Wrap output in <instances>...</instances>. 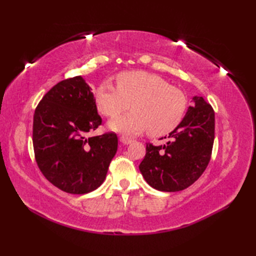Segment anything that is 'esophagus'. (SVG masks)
<instances>
[{
  "instance_id": "obj_1",
  "label": "esophagus",
  "mask_w": 256,
  "mask_h": 256,
  "mask_svg": "<svg viewBox=\"0 0 256 256\" xmlns=\"http://www.w3.org/2000/svg\"><path fill=\"white\" fill-rule=\"evenodd\" d=\"M120 142L123 143V144H125V145H128V144H131V143L133 142V140H132L131 138H128L121 136V138H120Z\"/></svg>"
}]
</instances>
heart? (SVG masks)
Listing matches in <instances>:
<instances>
[{"label":"heart","instance_id":"1","mask_svg":"<svg viewBox=\"0 0 256 256\" xmlns=\"http://www.w3.org/2000/svg\"><path fill=\"white\" fill-rule=\"evenodd\" d=\"M116 82L118 86L111 82L101 84L94 94L98 110L108 118L118 116L132 102L134 111L108 123L113 131L135 135L148 130L153 136H162L182 122L187 98L160 76L134 70L118 74Z\"/></svg>","mask_w":256,"mask_h":256}]
</instances>
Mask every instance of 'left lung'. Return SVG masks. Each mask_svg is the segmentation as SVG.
<instances>
[{"mask_svg": "<svg viewBox=\"0 0 256 256\" xmlns=\"http://www.w3.org/2000/svg\"><path fill=\"white\" fill-rule=\"evenodd\" d=\"M192 106L168 142L146 144L138 168L150 187L160 192H180L202 175L208 166L214 140V111L202 96H194Z\"/></svg>", "mask_w": 256, "mask_h": 256, "instance_id": "left-lung-1", "label": "left lung"}]
</instances>
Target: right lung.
<instances>
[{"mask_svg":"<svg viewBox=\"0 0 256 256\" xmlns=\"http://www.w3.org/2000/svg\"><path fill=\"white\" fill-rule=\"evenodd\" d=\"M91 90L81 76L62 80L42 96L34 113L37 165L48 182L72 194L100 187L118 150L116 133L86 136L102 123Z\"/></svg>","mask_w":256,"mask_h":256,"instance_id":"obj_1","label":"right lung"}]
</instances>
